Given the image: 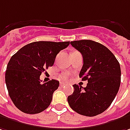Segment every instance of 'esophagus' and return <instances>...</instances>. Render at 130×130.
<instances>
[{
  "label": "esophagus",
  "instance_id": "esophagus-1",
  "mask_svg": "<svg viewBox=\"0 0 130 130\" xmlns=\"http://www.w3.org/2000/svg\"><path fill=\"white\" fill-rule=\"evenodd\" d=\"M65 86V83H64V82H60V87H63V86Z\"/></svg>",
  "mask_w": 130,
  "mask_h": 130
}]
</instances>
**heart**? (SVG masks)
Here are the masks:
<instances>
[{
    "instance_id": "obj_1",
    "label": "heart",
    "mask_w": 130,
    "mask_h": 130,
    "mask_svg": "<svg viewBox=\"0 0 130 130\" xmlns=\"http://www.w3.org/2000/svg\"><path fill=\"white\" fill-rule=\"evenodd\" d=\"M68 73H62L60 75V78L62 79V80H66V79H68Z\"/></svg>"
}]
</instances>
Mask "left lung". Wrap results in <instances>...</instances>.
Masks as SVG:
<instances>
[{
    "label": "left lung",
    "mask_w": 130,
    "mask_h": 130,
    "mask_svg": "<svg viewBox=\"0 0 130 130\" xmlns=\"http://www.w3.org/2000/svg\"><path fill=\"white\" fill-rule=\"evenodd\" d=\"M70 44L82 54L83 65L79 77L88 83L86 88L74 84V91L68 101L77 113L94 117L107 109L118 93L120 65L114 54L100 43L78 40Z\"/></svg>",
    "instance_id": "left-lung-1"
}]
</instances>
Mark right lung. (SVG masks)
<instances>
[{"label": "right lung", "mask_w": 130, "mask_h": 130, "mask_svg": "<svg viewBox=\"0 0 130 130\" xmlns=\"http://www.w3.org/2000/svg\"><path fill=\"white\" fill-rule=\"evenodd\" d=\"M70 42H34L21 48L7 65L6 84L14 105L26 114H38L51 104L59 81L41 83L42 73L54 65L57 55Z\"/></svg>", "instance_id": "1"}]
</instances>
